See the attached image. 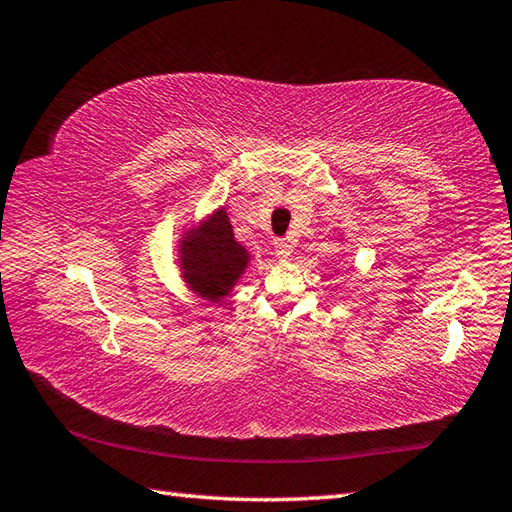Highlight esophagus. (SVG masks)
I'll use <instances>...</instances> for the list:
<instances>
[{"mask_svg":"<svg viewBox=\"0 0 512 512\" xmlns=\"http://www.w3.org/2000/svg\"><path fill=\"white\" fill-rule=\"evenodd\" d=\"M292 248H295V242H292L290 237L275 239V253H277L279 259H288L290 253H292Z\"/></svg>","mask_w":512,"mask_h":512,"instance_id":"34e87169","label":"esophagus"}]
</instances>
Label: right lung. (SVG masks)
<instances>
[{
	"label": "right lung",
	"mask_w": 512,
	"mask_h": 512,
	"mask_svg": "<svg viewBox=\"0 0 512 512\" xmlns=\"http://www.w3.org/2000/svg\"><path fill=\"white\" fill-rule=\"evenodd\" d=\"M248 262L250 253L235 239L224 206L206 215L200 226H191L178 242L184 284L204 301L220 303L231 295Z\"/></svg>",
	"instance_id": "right-lung-1"
}]
</instances>
